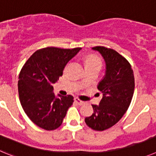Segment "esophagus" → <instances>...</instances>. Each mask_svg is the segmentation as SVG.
Instances as JSON below:
<instances>
[{
	"mask_svg": "<svg viewBox=\"0 0 156 156\" xmlns=\"http://www.w3.org/2000/svg\"><path fill=\"white\" fill-rule=\"evenodd\" d=\"M75 102H76L77 104L79 105V106H81V105L85 104V102H83V101L80 100V99H78V98H75Z\"/></svg>",
	"mask_w": 156,
	"mask_h": 156,
	"instance_id": "esophagus-1",
	"label": "esophagus"
}]
</instances>
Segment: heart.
<instances>
[{
  "instance_id": "1",
  "label": "heart",
  "mask_w": 156,
  "mask_h": 156,
  "mask_svg": "<svg viewBox=\"0 0 156 156\" xmlns=\"http://www.w3.org/2000/svg\"><path fill=\"white\" fill-rule=\"evenodd\" d=\"M102 61L100 59L96 56L88 55L85 58V67H91V66H96L101 68Z\"/></svg>"
}]
</instances>
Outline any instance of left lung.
I'll use <instances>...</instances> for the list:
<instances>
[{"label": "left lung", "instance_id": "left-lung-1", "mask_svg": "<svg viewBox=\"0 0 156 156\" xmlns=\"http://www.w3.org/2000/svg\"><path fill=\"white\" fill-rule=\"evenodd\" d=\"M92 50L104 59L106 72L97 86L102 99L98 106L92 105L93 113L85 121L93 130L102 131L116 124L128 109L134 91V77L130 63L116 50L104 47Z\"/></svg>", "mask_w": 156, "mask_h": 156}]
</instances>
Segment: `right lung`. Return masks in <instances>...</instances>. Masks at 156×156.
<instances>
[{"label": "right lung", "instance_id": "add662e5", "mask_svg": "<svg viewBox=\"0 0 156 156\" xmlns=\"http://www.w3.org/2000/svg\"><path fill=\"white\" fill-rule=\"evenodd\" d=\"M81 49H40L22 67L18 82L19 99L25 113L38 127L53 130L61 125L74 98L71 95L56 96L52 85Z\"/></svg>", "mask_w": 156, "mask_h": 156}]
</instances>
